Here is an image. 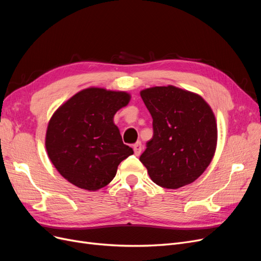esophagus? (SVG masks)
I'll return each mask as SVG.
<instances>
[{
  "instance_id": "1",
  "label": "esophagus",
  "mask_w": 261,
  "mask_h": 261,
  "mask_svg": "<svg viewBox=\"0 0 261 261\" xmlns=\"http://www.w3.org/2000/svg\"><path fill=\"white\" fill-rule=\"evenodd\" d=\"M133 150H134V154L136 156H139L141 154V152H142V143L141 142L135 143L133 145Z\"/></svg>"
}]
</instances>
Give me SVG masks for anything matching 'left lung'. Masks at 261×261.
Instances as JSON below:
<instances>
[{
	"label": "left lung",
	"instance_id": "1",
	"mask_svg": "<svg viewBox=\"0 0 261 261\" xmlns=\"http://www.w3.org/2000/svg\"><path fill=\"white\" fill-rule=\"evenodd\" d=\"M152 116V139L140 161L159 186L176 189L207 168L217 145L216 118L201 96L172 86L141 92Z\"/></svg>",
	"mask_w": 261,
	"mask_h": 261
}]
</instances>
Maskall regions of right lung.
<instances>
[{"mask_svg":"<svg viewBox=\"0 0 261 261\" xmlns=\"http://www.w3.org/2000/svg\"><path fill=\"white\" fill-rule=\"evenodd\" d=\"M129 100L130 95L125 92L90 88L55 112L48 122L45 146L64 179L93 191L113 180L119 163L133 154L113 122L114 114Z\"/></svg>","mask_w":261,"mask_h":261,"instance_id":"1","label":"right lung"}]
</instances>
